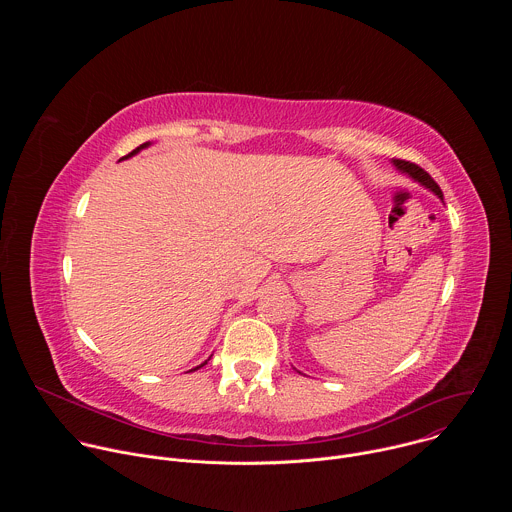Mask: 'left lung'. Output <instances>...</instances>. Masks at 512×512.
Masks as SVG:
<instances>
[{"instance_id": "obj_1", "label": "left lung", "mask_w": 512, "mask_h": 512, "mask_svg": "<svg viewBox=\"0 0 512 512\" xmlns=\"http://www.w3.org/2000/svg\"><path fill=\"white\" fill-rule=\"evenodd\" d=\"M393 166H395V170H399L403 176H407V178L419 182L423 188H427V190L433 192L437 198L444 200V194H442L440 186H437V184L433 182V178H431L425 170H421L419 166L409 164V162H405V160H393Z\"/></svg>"}]
</instances>
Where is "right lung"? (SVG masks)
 Listing matches in <instances>:
<instances>
[{
	"label": "right lung",
	"mask_w": 512,
	"mask_h": 512,
	"mask_svg": "<svg viewBox=\"0 0 512 512\" xmlns=\"http://www.w3.org/2000/svg\"><path fill=\"white\" fill-rule=\"evenodd\" d=\"M150 145H152V141H145V143H143V145H139V148H135V150H133V152H131V154H129V156H125V158H121V160H127V158H131V156H135V154H139V152H141V150H145V148H150ZM208 360H210V358H208ZM208 360H204V362H202V364H200V367H204V364H206V362H208ZM200 367H196V369H200ZM196 369H192V371H196Z\"/></svg>",
	"instance_id": "add662e5"
}]
</instances>
